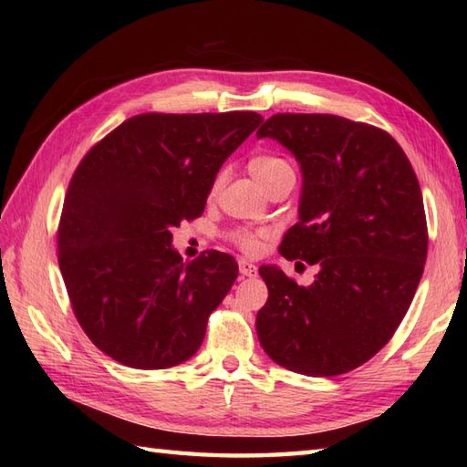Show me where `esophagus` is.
I'll return each instance as SVG.
<instances>
[{
  "instance_id": "1",
  "label": "esophagus",
  "mask_w": 467,
  "mask_h": 467,
  "mask_svg": "<svg viewBox=\"0 0 467 467\" xmlns=\"http://www.w3.org/2000/svg\"><path fill=\"white\" fill-rule=\"evenodd\" d=\"M239 271L243 276H256V273H259L256 265H253L251 261H244V259L239 261Z\"/></svg>"
}]
</instances>
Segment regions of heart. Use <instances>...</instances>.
Returning a JSON list of instances; mask_svg holds the SVG:
<instances>
[{"mask_svg":"<svg viewBox=\"0 0 467 467\" xmlns=\"http://www.w3.org/2000/svg\"><path fill=\"white\" fill-rule=\"evenodd\" d=\"M283 171H291V166L281 156L256 154L249 161V172L256 178V182L261 186H265L273 176H276ZM218 188H221V178H214L211 184V191H208V196L214 198L218 194ZM265 236H266V231H261V228H234V231L228 233V241H231L236 249H241L243 253L254 254L261 251Z\"/></svg>","mask_w":467,"mask_h":467,"instance_id":"heart-1","label":"heart"}]
</instances>
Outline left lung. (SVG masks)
<instances>
[{
  "label": "left lung",
  "instance_id": "1",
  "mask_svg": "<svg viewBox=\"0 0 467 467\" xmlns=\"http://www.w3.org/2000/svg\"><path fill=\"white\" fill-rule=\"evenodd\" d=\"M275 138L303 171L299 223L279 253L319 266L296 285L261 266L269 289L256 335L275 363L309 377L343 375L381 349L413 301L428 259L418 176L391 134L333 114H275Z\"/></svg>",
  "mask_w": 467,
  "mask_h": 467
}]
</instances>
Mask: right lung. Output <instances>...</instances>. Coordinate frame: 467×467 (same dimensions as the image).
Here are the masks:
<instances>
[{
	"label": "right lung",
	"instance_id": "right-lung-1",
	"mask_svg": "<svg viewBox=\"0 0 467 467\" xmlns=\"http://www.w3.org/2000/svg\"><path fill=\"white\" fill-rule=\"evenodd\" d=\"M256 112L128 118L78 164L57 224V263L78 323L114 361L166 369L198 351L239 275L226 253L182 263L172 228L204 213L223 162Z\"/></svg>",
	"mask_w": 467,
	"mask_h": 467
}]
</instances>
